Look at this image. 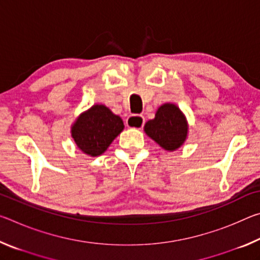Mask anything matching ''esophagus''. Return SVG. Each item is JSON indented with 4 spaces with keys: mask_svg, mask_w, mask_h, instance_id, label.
Listing matches in <instances>:
<instances>
[{
    "mask_svg": "<svg viewBox=\"0 0 260 260\" xmlns=\"http://www.w3.org/2000/svg\"><path fill=\"white\" fill-rule=\"evenodd\" d=\"M144 125V117L139 116V114H132L126 120V126L129 128L141 129Z\"/></svg>",
    "mask_w": 260,
    "mask_h": 260,
    "instance_id": "1",
    "label": "esophagus"
}]
</instances>
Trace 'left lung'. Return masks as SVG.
<instances>
[{
  "label": "left lung",
  "mask_w": 260,
  "mask_h": 260,
  "mask_svg": "<svg viewBox=\"0 0 260 260\" xmlns=\"http://www.w3.org/2000/svg\"><path fill=\"white\" fill-rule=\"evenodd\" d=\"M187 118L177 104L164 103L157 109L155 118L144 125V132L166 151H175L188 138Z\"/></svg>",
  "instance_id": "1"
}]
</instances>
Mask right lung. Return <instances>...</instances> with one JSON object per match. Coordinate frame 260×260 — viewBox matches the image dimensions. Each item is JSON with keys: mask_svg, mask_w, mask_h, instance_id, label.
Here are the masks:
<instances>
[{"mask_svg": "<svg viewBox=\"0 0 260 260\" xmlns=\"http://www.w3.org/2000/svg\"><path fill=\"white\" fill-rule=\"evenodd\" d=\"M124 121L104 104H94L79 114L71 125V136L79 150L90 157L102 155L124 129Z\"/></svg>", "mask_w": 260, "mask_h": 260, "instance_id": "obj_1", "label": "right lung"}]
</instances>
